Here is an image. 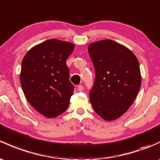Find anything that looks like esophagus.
<instances>
[{
  "label": "esophagus",
  "instance_id": "34e87169",
  "mask_svg": "<svg viewBox=\"0 0 160 160\" xmlns=\"http://www.w3.org/2000/svg\"><path fill=\"white\" fill-rule=\"evenodd\" d=\"M77 90H78V91H80V92H81V91H83V87L82 85H79L78 87H77Z\"/></svg>",
  "mask_w": 160,
  "mask_h": 160
}]
</instances>
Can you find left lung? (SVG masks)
Listing matches in <instances>:
<instances>
[{
    "mask_svg": "<svg viewBox=\"0 0 160 160\" xmlns=\"http://www.w3.org/2000/svg\"><path fill=\"white\" fill-rule=\"evenodd\" d=\"M88 52L96 75L90 102L101 118L114 120L128 110L139 92V61L130 50L109 39L90 43Z\"/></svg>",
    "mask_w": 160,
    "mask_h": 160,
    "instance_id": "left-lung-1",
    "label": "left lung"
}]
</instances>
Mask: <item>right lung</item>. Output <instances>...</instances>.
<instances>
[{
  "label": "right lung",
  "instance_id": "obj_1",
  "mask_svg": "<svg viewBox=\"0 0 160 160\" xmlns=\"http://www.w3.org/2000/svg\"><path fill=\"white\" fill-rule=\"evenodd\" d=\"M71 43L50 39L32 48L21 63L20 81L25 97L42 115L53 118L67 110L74 86L66 60Z\"/></svg>",
  "mask_w": 160,
  "mask_h": 160
}]
</instances>
